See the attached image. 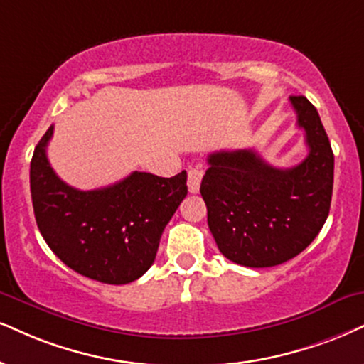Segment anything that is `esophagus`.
I'll return each mask as SVG.
<instances>
[{"label":"esophagus","mask_w":364,"mask_h":364,"mask_svg":"<svg viewBox=\"0 0 364 364\" xmlns=\"http://www.w3.org/2000/svg\"><path fill=\"white\" fill-rule=\"evenodd\" d=\"M203 175L204 172L199 167H191L187 170V187H189L191 194H197V192H199Z\"/></svg>","instance_id":"esophagus-1"}]
</instances>
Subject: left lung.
Instances as JSON below:
<instances>
[{
  "label": "left lung",
  "mask_w": 364,
  "mask_h": 364,
  "mask_svg": "<svg viewBox=\"0 0 364 364\" xmlns=\"http://www.w3.org/2000/svg\"><path fill=\"white\" fill-rule=\"evenodd\" d=\"M309 155L291 168L267 164L255 150L208 156L200 183L208 224L232 263L267 268L302 253L329 216L334 154L319 113L307 97L290 96Z\"/></svg>",
  "instance_id": "1"
}]
</instances>
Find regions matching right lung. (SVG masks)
Returning a JSON list of instances; mask_svg holds the SVG:
<instances>
[{"label":"right lung","instance_id":"add662e5","mask_svg":"<svg viewBox=\"0 0 364 364\" xmlns=\"http://www.w3.org/2000/svg\"><path fill=\"white\" fill-rule=\"evenodd\" d=\"M53 127L35 146L30 191L45 243L80 275L111 285L140 278L155 262L161 232L187 196V172L164 178L133 172L96 191L57 177L47 159Z\"/></svg>","mask_w":364,"mask_h":364}]
</instances>
